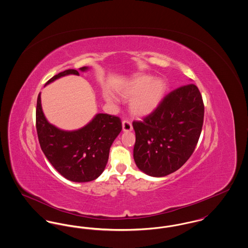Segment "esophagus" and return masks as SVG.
Segmentation results:
<instances>
[{
    "label": "esophagus",
    "mask_w": 248,
    "mask_h": 248,
    "mask_svg": "<svg viewBox=\"0 0 248 248\" xmlns=\"http://www.w3.org/2000/svg\"><path fill=\"white\" fill-rule=\"evenodd\" d=\"M133 130V126L131 122L128 120H124L123 121V131L124 132H128V131H132Z\"/></svg>",
    "instance_id": "obj_1"
}]
</instances>
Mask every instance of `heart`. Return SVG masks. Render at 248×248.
I'll use <instances>...</instances> for the list:
<instances>
[{
    "instance_id": "obj_1",
    "label": "heart",
    "mask_w": 248,
    "mask_h": 248,
    "mask_svg": "<svg viewBox=\"0 0 248 248\" xmlns=\"http://www.w3.org/2000/svg\"><path fill=\"white\" fill-rule=\"evenodd\" d=\"M166 84L161 78H151L147 75H137L118 89L119 94L129 99L130 112L135 116H145L152 113L164 98ZM108 102H115L109 92H105Z\"/></svg>"
}]
</instances>
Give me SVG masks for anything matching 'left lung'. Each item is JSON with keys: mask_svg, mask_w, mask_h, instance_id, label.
Listing matches in <instances>:
<instances>
[{"mask_svg": "<svg viewBox=\"0 0 248 248\" xmlns=\"http://www.w3.org/2000/svg\"><path fill=\"white\" fill-rule=\"evenodd\" d=\"M204 106L198 87L189 83L166 94L142 121H134V160L152 177H165L184 165L200 138Z\"/></svg>", "mask_w": 248, "mask_h": 248, "instance_id": "left-lung-1", "label": "left lung"}]
</instances>
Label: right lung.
<instances>
[{
  "instance_id": "obj_1",
  "label": "right lung",
  "mask_w": 248,
  "mask_h": 248,
  "mask_svg": "<svg viewBox=\"0 0 248 248\" xmlns=\"http://www.w3.org/2000/svg\"><path fill=\"white\" fill-rule=\"evenodd\" d=\"M87 70V67L80 68V71ZM69 74L79 75V71H62L46 85ZM36 129L43 153L59 174L74 182H88L104 171L110 146L122 130V122L117 116L98 113L81 129H59L46 118L40 93L36 107Z\"/></svg>"
}]
</instances>
